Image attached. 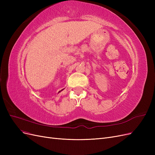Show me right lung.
<instances>
[{"mask_svg":"<svg viewBox=\"0 0 155 155\" xmlns=\"http://www.w3.org/2000/svg\"><path fill=\"white\" fill-rule=\"evenodd\" d=\"M63 89H64V88H63ZM63 89H62V90H61V91H59V92H58V93H59V92H61V91H63Z\"/></svg>","mask_w":155,"mask_h":155,"instance_id":"obj_1","label":"right lung"}]
</instances>
